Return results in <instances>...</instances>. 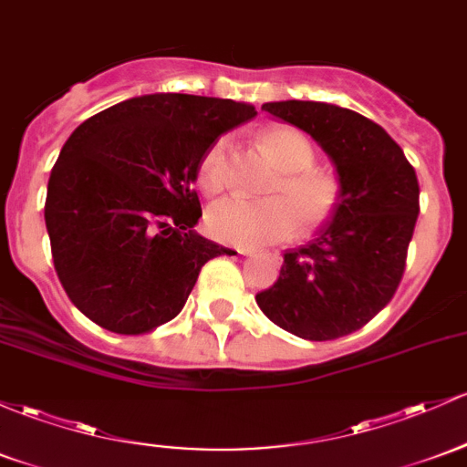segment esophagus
<instances>
[{"instance_id":"obj_1","label":"esophagus","mask_w":467,"mask_h":467,"mask_svg":"<svg viewBox=\"0 0 467 467\" xmlns=\"http://www.w3.org/2000/svg\"><path fill=\"white\" fill-rule=\"evenodd\" d=\"M239 254H244V257H253V250H239Z\"/></svg>"}]
</instances>
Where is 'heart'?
Instances as JSON below:
<instances>
[{
  "label": "heart",
  "instance_id": "obj_1",
  "mask_svg": "<svg viewBox=\"0 0 467 467\" xmlns=\"http://www.w3.org/2000/svg\"><path fill=\"white\" fill-rule=\"evenodd\" d=\"M281 175L270 186L273 197H225L206 213V230L217 242L237 248H257L290 237L299 222L301 230H315L330 219L339 202V183L315 168L312 143L288 126L265 128L259 135ZM197 182L214 194L228 183V140L217 137L197 166Z\"/></svg>",
  "mask_w": 467,
  "mask_h": 467
}]
</instances>
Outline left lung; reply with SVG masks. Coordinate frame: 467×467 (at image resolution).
<instances>
[{"label": "left lung", "instance_id": "8db88e82", "mask_svg": "<svg viewBox=\"0 0 467 467\" xmlns=\"http://www.w3.org/2000/svg\"><path fill=\"white\" fill-rule=\"evenodd\" d=\"M261 110L324 148L339 177V202L308 244L284 254L279 279L257 304L301 339H339L366 326L399 288L419 214L417 172L401 146L355 110L296 99Z\"/></svg>", "mask_w": 467, "mask_h": 467}]
</instances>
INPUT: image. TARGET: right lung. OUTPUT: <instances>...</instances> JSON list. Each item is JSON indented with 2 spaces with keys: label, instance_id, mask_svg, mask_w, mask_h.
<instances>
[{
  "label": "right lung",
  "instance_id": "add662e5",
  "mask_svg": "<svg viewBox=\"0 0 467 467\" xmlns=\"http://www.w3.org/2000/svg\"><path fill=\"white\" fill-rule=\"evenodd\" d=\"M254 115L242 101L157 92L75 128L50 172L44 217L77 310L117 335L175 319L202 265L230 253L192 230L199 159Z\"/></svg>",
  "mask_w": 467,
  "mask_h": 467
}]
</instances>
